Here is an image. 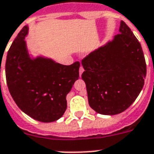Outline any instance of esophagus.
Returning <instances> with one entry per match:
<instances>
[{"mask_svg":"<svg viewBox=\"0 0 154 154\" xmlns=\"http://www.w3.org/2000/svg\"><path fill=\"white\" fill-rule=\"evenodd\" d=\"M83 71H84L83 68H82V66H80V68H79V75H80V77H81V75H82Z\"/></svg>","mask_w":154,"mask_h":154,"instance_id":"esophagus-1","label":"esophagus"}]
</instances>
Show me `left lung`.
I'll list each match as a JSON object with an SVG mask.
<instances>
[{
  "instance_id": "1",
  "label": "left lung",
  "mask_w": 154,
  "mask_h": 154,
  "mask_svg": "<svg viewBox=\"0 0 154 154\" xmlns=\"http://www.w3.org/2000/svg\"><path fill=\"white\" fill-rule=\"evenodd\" d=\"M82 65L89 104L104 115L128 108L141 92L146 75L141 44L123 21L119 34L91 52Z\"/></svg>"
}]
</instances>
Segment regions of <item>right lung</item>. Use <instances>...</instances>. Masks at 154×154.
Returning <instances> with one entry per match:
<instances>
[{
  "mask_svg": "<svg viewBox=\"0 0 154 154\" xmlns=\"http://www.w3.org/2000/svg\"><path fill=\"white\" fill-rule=\"evenodd\" d=\"M25 26L8 52L5 74L13 100L25 114L41 122H53L67 109L66 96L79 77L80 63H57L51 57L29 52Z\"/></svg>",
  "mask_w": 154,
  "mask_h": 154,
  "instance_id": "add662e5",
  "label": "right lung"
}]
</instances>
